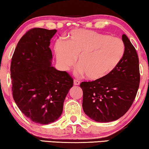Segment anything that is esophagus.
<instances>
[{
	"instance_id": "1",
	"label": "esophagus",
	"mask_w": 149,
	"mask_h": 149,
	"mask_svg": "<svg viewBox=\"0 0 149 149\" xmlns=\"http://www.w3.org/2000/svg\"><path fill=\"white\" fill-rule=\"evenodd\" d=\"M74 85H79V84H80V81H79V80H77V79H74Z\"/></svg>"
}]
</instances>
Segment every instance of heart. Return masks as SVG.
<instances>
[{
	"instance_id": "b5f03b06",
	"label": "heart",
	"mask_w": 149,
	"mask_h": 149,
	"mask_svg": "<svg viewBox=\"0 0 149 149\" xmlns=\"http://www.w3.org/2000/svg\"><path fill=\"white\" fill-rule=\"evenodd\" d=\"M65 45L55 47L58 65L68 70L79 57V72H84L93 81L101 79L113 71L125 51L124 43L120 38L84 30L72 31Z\"/></svg>"
}]
</instances>
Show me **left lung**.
<instances>
[{"label": "left lung", "instance_id": "obj_1", "mask_svg": "<svg viewBox=\"0 0 149 149\" xmlns=\"http://www.w3.org/2000/svg\"><path fill=\"white\" fill-rule=\"evenodd\" d=\"M122 40L125 51L117 67L101 79L80 84L83 91L84 113L97 122H111L123 116L130 108L138 91V54L127 36L123 35Z\"/></svg>", "mask_w": 149, "mask_h": 149}]
</instances>
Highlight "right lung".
<instances>
[{"instance_id": "right-lung-1", "label": "right lung", "mask_w": 149, "mask_h": 149, "mask_svg": "<svg viewBox=\"0 0 149 149\" xmlns=\"http://www.w3.org/2000/svg\"><path fill=\"white\" fill-rule=\"evenodd\" d=\"M56 30L34 28L18 42L10 64L13 96L26 117L41 125L60 117L73 79L51 66V39Z\"/></svg>"}]
</instances>
